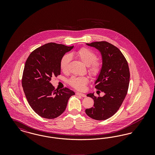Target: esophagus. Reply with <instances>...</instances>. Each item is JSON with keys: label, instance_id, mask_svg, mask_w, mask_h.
Listing matches in <instances>:
<instances>
[{"label": "esophagus", "instance_id": "34e87169", "mask_svg": "<svg viewBox=\"0 0 155 155\" xmlns=\"http://www.w3.org/2000/svg\"><path fill=\"white\" fill-rule=\"evenodd\" d=\"M76 94L77 95H80V96H82V97H86V95L85 94H82V93H80V92H77Z\"/></svg>", "mask_w": 155, "mask_h": 155}]
</instances>
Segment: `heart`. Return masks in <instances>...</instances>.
Instances as JSON below:
<instances>
[{
	"label": "heart",
	"instance_id": "obj_1",
	"mask_svg": "<svg viewBox=\"0 0 155 155\" xmlns=\"http://www.w3.org/2000/svg\"><path fill=\"white\" fill-rule=\"evenodd\" d=\"M70 56L79 59L85 66H88L89 73L91 75L96 76L100 73L102 68L101 63L99 61H96L97 56L96 54L90 49L83 48L72 52ZM70 56L66 54L61 59L60 66L61 71L64 73L68 71L71 60ZM88 82V79L86 77H73L70 80L69 83L74 88L78 90H83Z\"/></svg>",
	"mask_w": 155,
	"mask_h": 155
}]
</instances>
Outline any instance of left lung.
<instances>
[{"label": "left lung", "mask_w": 155, "mask_h": 155, "mask_svg": "<svg viewBox=\"0 0 155 155\" xmlns=\"http://www.w3.org/2000/svg\"><path fill=\"white\" fill-rule=\"evenodd\" d=\"M86 44L101 52L102 66L95 84L104 95L96 97L94 93L88 94L94 105L85 113L94 120H104L117 111L125 99L130 83L129 67L123 53L113 45L106 41Z\"/></svg>", "instance_id": "1"}]
</instances>
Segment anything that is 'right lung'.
<instances>
[{"label": "right lung", "mask_w": 155, "mask_h": 155, "mask_svg": "<svg viewBox=\"0 0 155 155\" xmlns=\"http://www.w3.org/2000/svg\"><path fill=\"white\" fill-rule=\"evenodd\" d=\"M74 46L48 43L34 50L27 59L22 78L23 90L30 106L43 118L53 119L66 110L69 98L75 95L67 88L54 90L52 77L60 74L61 59Z\"/></svg>", "instance_id": "add662e5"}]
</instances>
